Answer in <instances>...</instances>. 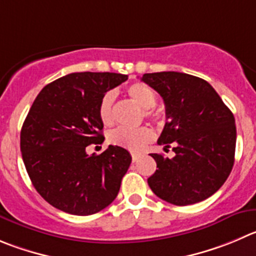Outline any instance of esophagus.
Masks as SVG:
<instances>
[{"label": "esophagus", "mask_w": 256, "mask_h": 256, "mask_svg": "<svg viewBox=\"0 0 256 256\" xmlns=\"http://www.w3.org/2000/svg\"><path fill=\"white\" fill-rule=\"evenodd\" d=\"M140 153H134V152L132 153V160H133V162H137V160H140Z\"/></svg>", "instance_id": "esophagus-1"}]
</instances>
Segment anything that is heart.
Returning <instances> with one entry per match:
<instances>
[{"mask_svg": "<svg viewBox=\"0 0 256 256\" xmlns=\"http://www.w3.org/2000/svg\"><path fill=\"white\" fill-rule=\"evenodd\" d=\"M126 93L133 102L138 104L142 109H144L146 116H154V112L152 110L153 106L157 103V96H156L154 90L150 85L144 82H134L130 85L126 89ZM114 98L116 94L114 92H106L100 99L98 108L99 118L102 123L106 126H110L114 120ZM153 140V132L148 126H138V128H118L113 130L109 136V140L113 144L123 147L126 150L138 152L142 150L150 140Z\"/></svg>", "mask_w": 256, "mask_h": 256, "instance_id": "heart-1", "label": "heart"}]
</instances>
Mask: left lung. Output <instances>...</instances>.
I'll return each mask as SVG.
<instances>
[{
  "label": "left lung",
  "instance_id": "1",
  "mask_svg": "<svg viewBox=\"0 0 256 256\" xmlns=\"http://www.w3.org/2000/svg\"><path fill=\"white\" fill-rule=\"evenodd\" d=\"M142 82L162 96L166 124L158 144L174 158L152 153L157 170L148 178L160 198L192 205L215 194L234 166L235 118L206 80L177 72L144 74Z\"/></svg>",
  "mask_w": 256,
  "mask_h": 256
}]
</instances>
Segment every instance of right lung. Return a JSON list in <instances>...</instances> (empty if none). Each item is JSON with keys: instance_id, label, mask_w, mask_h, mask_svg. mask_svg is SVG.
I'll return each instance as SVG.
<instances>
[{"instance_id": "obj_1", "label": "right lung", "mask_w": 256, "mask_h": 256, "mask_svg": "<svg viewBox=\"0 0 256 256\" xmlns=\"http://www.w3.org/2000/svg\"><path fill=\"white\" fill-rule=\"evenodd\" d=\"M128 75L72 72L41 90L20 136L26 171L36 191L54 208L86 216L110 205L132 162L130 152L109 146L89 156L86 147L103 138L100 99Z\"/></svg>"}]
</instances>
